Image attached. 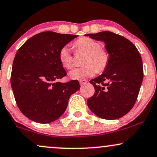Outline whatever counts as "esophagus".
<instances>
[{"instance_id":"34e87169","label":"esophagus","mask_w":157,"mask_h":157,"mask_svg":"<svg viewBox=\"0 0 157 157\" xmlns=\"http://www.w3.org/2000/svg\"><path fill=\"white\" fill-rule=\"evenodd\" d=\"M87 82H88V81L86 80H80V83L81 86H84V85L87 84Z\"/></svg>"}]
</instances>
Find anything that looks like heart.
I'll return each mask as SVG.
<instances>
[{"instance_id":"b5f03b06","label":"heart","mask_w":157,"mask_h":157,"mask_svg":"<svg viewBox=\"0 0 157 157\" xmlns=\"http://www.w3.org/2000/svg\"><path fill=\"white\" fill-rule=\"evenodd\" d=\"M74 48L77 54H85L82 65L69 71V76L74 80H80L94 76L95 73H101L107 69L109 60L108 52L102 48L99 41L90 37H81L74 43ZM59 60L66 69L73 67V56L67 45L59 51Z\"/></svg>"}]
</instances>
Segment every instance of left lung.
Returning <instances> with one entry per match:
<instances>
[{
	"instance_id": "obj_1",
	"label": "left lung",
	"mask_w": 157,
	"mask_h": 157,
	"mask_svg": "<svg viewBox=\"0 0 157 157\" xmlns=\"http://www.w3.org/2000/svg\"><path fill=\"white\" fill-rule=\"evenodd\" d=\"M86 36L104 41L109 55L104 73L90 81L95 93L87 100L88 106L100 118L118 119L131 110L138 97L143 78L141 56L131 41L113 32Z\"/></svg>"
}]
</instances>
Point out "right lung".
<instances>
[{"label":"right lung","mask_w":157,"mask_h":157,"mask_svg":"<svg viewBox=\"0 0 157 157\" xmlns=\"http://www.w3.org/2000/svg\"><path fill=\"white\" fill-rule=\"evenodd\" d=\"M77 35L45 31L30 38L13 61L11 85L17 107L33 121L48 124L63 115L71 94L80 89L78 80L60 82L67 75L59 51Z\"/></svg>","instance_id":"1"}]
</instances>
